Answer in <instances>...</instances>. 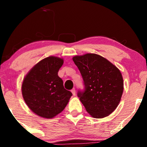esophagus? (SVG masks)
I'll list each match as a JSON object with an SVG mask.
<instances>
[{"instance_id":"obj_1","label":"esophagus","mask_w":147,"mask_h":147,"mask_svg":"<svg viewBox=\"0 0 147 147\" xmlns=\"http://www.w3.org/2000/svg\"><path fill=\"white\" fill-rule=\"evenodd\" d=\"M71 93H72V94H73V95L74 96H75L76 95V89H75V88H73V89H72L71 90Z\"/></svg>"}]
</instances>
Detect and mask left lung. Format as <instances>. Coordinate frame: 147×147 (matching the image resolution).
<instances>
[{
	"instance_id": "left-lung-1",
	"label": "left lung",
	"mask_w": 147,
	"mask_h": 147,
	"mask_svg": "<svg viewBox=\"0 0 147 147\" xmlns=\"http://www.w3.org/2000/svg\"><path fill=\"white\" fill-rule=\"evenodd\" d=\"M73 61L79 69L84 86L78 96L92 117L102 118L117 108L123 92L120 70L102 56L88 53L75 56Z\"/></svg>"
}]
</instances>
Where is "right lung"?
Masks as SVG:
<instances>
[{"mask_svg":"<svg viewBox=\"0 0 147 147\" xmlns=\"http://www.w3.org/2000/svg\"><path fill=\"white\" fill-rule=\"evenodd\" d=\"M63 60L48 57L36 64L25 76L22 94L25 103L34 113L52 118L64 110L72 96L65 90L58 71Z\"/></svg>","mask_w":147,"mask_h":147,"instance_id":"obj_1","label":"right lung"}]
</instances>
